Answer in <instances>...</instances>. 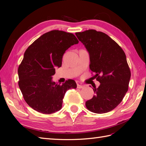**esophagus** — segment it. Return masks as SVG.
Masks as SVG:
<instances>
[{
  "mask_svg": "<svg viewBox=\"0 0 146 146\" xmlns=\"http://www.w3.org/2000/svg\"><path fill=\"white\" fill-rule=\"evenodd\" d=\"M83 87H84V86H83V85H79V84H78V85H77V88L81 89V88H83Z\"/></svg>",
  "mask_w": 146,
  "mask_h": 146,
  "instance_id": "esophagus-1",
  "label": "esophagus"
}]
</instances>
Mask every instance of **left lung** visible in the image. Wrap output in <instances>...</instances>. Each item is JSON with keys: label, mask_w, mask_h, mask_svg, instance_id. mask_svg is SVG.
<instances>
[{"label": "left lung", "mask_w": 146, "mask_h": 146, "mask_svg": "<svg viewBox=\"0 0 146 146\" xmlns=\"http://www.w3.org/2000/svg\"><path fill=\"white\" fill-rule=\"evenodd\" d=\"M90 56V69L100 85L86 102L88 109L96 113H107L119 105L128 90L131 71L122 49L102 32L90 29L76 33Z\"/></svg>", "instance_id": "8db88e82"}]
</instances>
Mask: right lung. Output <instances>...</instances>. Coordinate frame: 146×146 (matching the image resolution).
I'll use <instances>...</instances> for the list:
<instances>
[{"label":"right lung","instance_id":"1","mask_svg":"<svg viewBox=\"0 0 146 146\" xmlns=\"http://www.w3.org/2000/svg\"><path fill=\"white\" fill-rule=\"evenodd\" d=\"M78 42L72 33L53 30L40 36L26 49L18 68V83L24 100L34 110L44 114L59 111L65 93L76 88L73 80L60 85L52 81V76L55 68L61 66L65 51Z\"/></svg>","mask_w":146,"mask_h":146}]
</instances>
